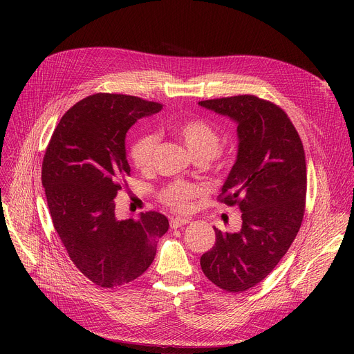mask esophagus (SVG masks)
<instances>
[{
    "instance_id": "34e87169",
    "label": "esophagus",
    "mask_w": 354,
    "mask_h": 354,
    "mask_svg": "<svg viewBox=\"0 0 354 354\" xmlns=\"http://www.w3.org/2000/svg\"><path fill=\"white\" fill-rule=\"evenodd\" d=\"M186 224H189V221L187 220H185V218H174V220H171V228H180V227H183V225H186Z\"/></svg>"
}]
</instances>
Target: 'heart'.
Masks as SVG:
<instances>
[{
	"mask_svg": "<svg viewBox=\"0 0 354 354\" xmlns=\"http://www.w3.org/2000/svg\"><path fill=\"white\" fill-rule=\"evenodd\" d=\"M175 134L186 145L194 160L210 161L216 158L223 148L221 134L207 122L187 119L174 126ZM157 137L151 133L140 134L129 148V157L140 171H148L153 165ZM205 194L203 187L186 182H172L161 190V201L178 213H187L193 201Z\"/></svg>",
	"mask_w": 354,
	"mask_h": 354,
	"instance_id": "obj_1",
	"label": "heart"
}]
</instances>
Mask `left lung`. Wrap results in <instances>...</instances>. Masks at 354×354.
<instances>
[{
    "label": "left lung",
    "instance_id": "1",
    "mask_svg": "<svg viewBox=\"0 0 354 354\" xmlns=\"http://www.w3.org/2000/svg\"><path fill=\"white\" fill-rule=\"evenodd\" d=\"M236 123L238 156L218 201L238 206L236 232L216 231V243L200 258L217 287L241 292L261 283L286 255L306 210L304 147L287 113L255 95L198 102Z\"/></svg>",
    "mask_w": 354,
    "mask_h": 354
}]
</instances>
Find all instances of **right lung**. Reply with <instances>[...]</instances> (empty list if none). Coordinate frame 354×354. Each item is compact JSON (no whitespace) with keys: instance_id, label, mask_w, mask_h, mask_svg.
Listing matches in <instances>:
<instances>
[{"instance_id":"1","label":"right lung","mask_w":354,"mask_h":354,"mask_svg":"<svg viewBox=\"0 0 354 354\" xmlns=\"http://www.w3.org/2000/svg\"><path fill=\"white\" fill-rule=\"evenodd\" d=\"M161 104L95 93L70 108L48 141L41 183L53 225L77 269L99 287L133 281L153 263L168 218L157 212L119 220L115 197L130 175L126 133Z\"/></svg>"}]
</instances>
